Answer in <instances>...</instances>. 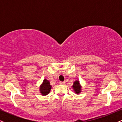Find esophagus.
Masks as SVG:
<instances>
[{
	"mask_svg": "<svg viewBox=\"0 0 122 122\" xmlns=\"http://www.w3.org/2000/svg\"><path fill=\"white\" fill-rule=\"evenodd\" d=\"M59 84H61V85H64L65 84V82H62V81H60V82H59Z\"/></svg>",
	"mask_w": 122,
	"mask_h": 122,
	"instance_id": "1",
	"label": "esophagus"
}]
</instances>
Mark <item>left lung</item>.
<instances>
[{
    "label": "left lung",
    "instance_id": "obj_1",
    "mask_svg": "<svg viewBox=\"0 0 122 122\" xmlns=\"http://www.w3.org/2000/svg\"><path fill=\"white\" fill-rule=\"evenodd\" d=\"M73 89L74 91L77 94H79V93H80V92H81V86L80 84L79 81L76 80L75 82H73V85L72 86Z\"/></svg>",
    "mask_w": 122,
    "mask_h": 122
}]
</instances>
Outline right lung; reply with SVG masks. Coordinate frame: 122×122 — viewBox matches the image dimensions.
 <instances>
[{
  "mask_svg": "<svg viewBox=\"0 0 122 122\" xmlns=\"http://www.w3.org/2000/svg\"><path fill=\"white\" fill-rule=\"evenodd\" d=\"M51 85L50 84L49 81L46 79H44L43 81L42 84L41 85L40 87V93H41L43 96H45L50 93V90H51Z\"/></svg>",
  "mask_w": 122,
  "mask_h": 122,
  "instance_id": "add662e5",
  "label": "right lung"
}]
</instances>
